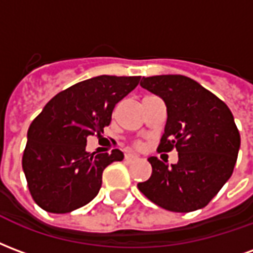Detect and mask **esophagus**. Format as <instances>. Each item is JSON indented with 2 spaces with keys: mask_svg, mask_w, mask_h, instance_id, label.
<instances>
[{
  "mask_svg": "<svg viewBox=\"0 0 253 253\" xmlns=\"http://www.w3.org/2000/svg\"><path fill=\"white\" fill-rule=\"evenodd\" d=\"M135 160H138V156H135V154H126L125 156V161H126L127 164H131Z\"/></svg>",
  "mask_w": 253,
  "mask_h": 253,
  "instance_id": "34e87169",
  "label": "esophagus"
}]
</instances>
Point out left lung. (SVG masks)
Returning <instances> with one entry per match:
<instances>
[{
    "label": "left lung",
    "instance_id": "left-lung-1",
    "mask_svg": "<svg viewBox=\"0 0 253 253\" xmlns=\"http://www.w3.org/2000/svg\"><path fill=\"white\" fill-rule=\"evenodd\" d=\"M141 86L164 100L168 118L159 149L176 148L179 161L169 165L149 157L153 172L138 188L169 211L203 209L229 180L237 161L240 134L232 112L186 76L142 77Z\"/></svg>",
    "mask_w": 253,
    "mask_h": 253
}]
</instances>
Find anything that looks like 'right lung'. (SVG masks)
I'll use <instances>...</instances> for the list:
<instances>
[{
  "label": "right lung",
  "mask_w": 253,
  "mask_h": 253,
  "mask_svg": "<svg viewBox=\"0 0 253 253\" xmlns=\"http://www.w3.org/2000/svg\"><path fill=\"white\" fill-rule=\"evenodd\" d=\"M141 77L97 76L54 96L28 128L23 170L34 201L48 212L65 214L85 206L99 194L105 167L122 161L111 154L86 152V138L103 131L112 111Z\"/></svg>",
  "instance_id": "obj_1"
}]
</instances>
